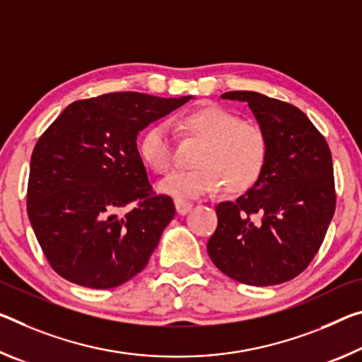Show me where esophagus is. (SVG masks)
Masks as SVG:
<instances>
[{
	"mask_svg": "<svg viewBox=\"0 0 362 362\" xmlns=\"http://www.w3.org/2000/svg\"><path fill=\"white\" fill-rule=\"evenodd\" d=\"M192 208H193V204L190 202H187V199H179V198L175 199V209L180 216L187 214L188 211H192Z\"/></svg>",
	"mask_w": 362,
	"mask_h": 362,
	"instance_id": "1",
	"label": "esophagus"
}]
</instances>
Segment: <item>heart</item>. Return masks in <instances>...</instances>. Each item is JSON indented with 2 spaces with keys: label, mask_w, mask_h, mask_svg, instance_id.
<instances>
[{
  "label": "heart",
  "mask_w": 362,
  "mask_h": 362,
  "mask_svg": "<svg viewBox=\"0 0 362 362\" xmlns=\"http://www.w3.org/2000/svg\"><path fill=\"white\" fill-rule=\"evenodd\" d=\"M183 135L203 143L194 165L179 172L159 185L172 197L198 198L223 190L238 194L253 188L261 179L269 159V136L257 122L242 120L228 109L209 105L194 109L179 119ZM139 154L148 168L159 175L174 170V146L169 125L156 122L143 130Z\"/></svg>",
  "instance_id": "b5f03b06"
}]
</instances>
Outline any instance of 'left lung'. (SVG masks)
<instances>
[{
  "mask_svg": "<svg viewBox=\"0 0 362 362\" xmlns=\"http://www.w3.org/2000/svg\"><path fill=\"white\" fill-rule=\"evenodd\" d=\"M248 103L269 136L261 179L237 202L216 206L211 261L240 284L269 286L295 279L314 259L334 217L332 153L324 135L290 103L256 91H227Z\"/></svg>",
  "mask_w": 362,
  "mask_h": 362,
  "instance_id": "obj_1",
  "label": "left lung"
}]
</instances>
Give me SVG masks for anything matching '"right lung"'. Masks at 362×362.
<instances>
[{
	"instance_id": "add662e5",
	"label": "right lung",
	"mask_w": 362,
	"mask_h": 362,
	"mask_svg": "<svg viewBox=\"0 0 362 362\" xmlns=\"http://www.w3.org/2000/svg\"><path fill=\"white\" fill-rule=\"evenodd\" d=\"M188 100L136 91L78 100L40 136L27 212L61 277L106 290L145 269L175 206L153 192L136 136Z\"/></svg>"
}]
</instances>
